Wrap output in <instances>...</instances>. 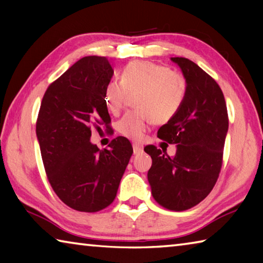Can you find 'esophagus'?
Masks as SVG:
<instances>
[{"label":"esophagus","mask_w":263,"mask_h":263,"mask_svg":"<svg viewBox=\"0 0 263 263\" xmlns=\"http://www.w3.org/2000/svg\"><path fill=\"white\" fill-rule=\"evenodd\" d=\"M144 151V147L139 144H133V153L135 154H139Z\"/></svg>","instance_id":"1"}]
</instances>
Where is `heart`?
Returning <instances> with one entry per match:
<instances>
[{
    "label": "heart",
    "instance_id": "heart-1",
    "mask_svg": "<svg viewBox=\"0 0 263 263\" xmlns=\"http://www.w3.org/2000/svg\"><path fill=\"white\" fill-rule=\"evenodd\" d=\"M188 83L181 73L151 61H133L125 66L121 81L111 80L104 88V103L110 114L118 115L128 94H138L136 105L140 111L126 114L117 130L124 137L140 140L152 122L172 121L184 103Z\"/></svg>",
    "mask_w": 263,
    "mask_h": 263
}]
</instances>
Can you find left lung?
Listing matches in <instances>:
<instances>
[{"label":"left lung","instance_id":"obj_1","mask_svg":"<svg viewBox=\"0 0 263 263\" xmlns=\"http://www.w3.org/2000/svg\"><path fill=\"white\" fill-rule=\"evenodd\" d=\"M188 83L184 103L158 131L160 139L176 144L169 157L153 145L144 151L152 158L147 173L155 201L173 211L197 205L215 186L229 130L228 109L220 87L189 59L171 58Z\"/></svg>","mask_w":263,"mask_h":263}]
</instances>
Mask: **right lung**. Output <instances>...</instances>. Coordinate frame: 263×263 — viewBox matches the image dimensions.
<instances>
[{"mask_svg":"<svg viewBox=\"0 0 263 263\" xmlns=\"http://www.w3.org/2000/svg\"><path fill=\"white\" fill-rule=\"evenodd\" d=\"M114 69L105 57H84L47 88L35 133L48 181L74 210L96 212L110 205L133 153L118 137L110 148L91 144V128H109L104 88Z\"/></svg>","mask_w":263,"mask_h":263,"instance_id":"1","label":"right lung"}]
</instances>
